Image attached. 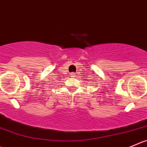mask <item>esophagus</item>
<instances>
[{"instance_id":"esophagus-1","label":"esophagus","mask_w":147,"mask_h":147,"mask_svg":"<svg viewBox=\"0 0 147 147\" xmlns=\"http://www.w3.org/2000/svg\"><path fill=\"white\" fill-rule=\"evenodd\" d=\"M70 75H71V77H72V78H75V77H76V73H75V72H72V73L70 74Z\"/></svg>"}]
</instances>
